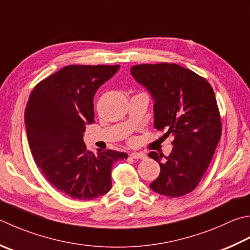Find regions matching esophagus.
Here are the masks:
<instances>
[{
  "label": "esophagus",
  "instance_id": "34e87169",
  "mask_svg": "<svg viewBox=\"0 0 250 250\" xmlns=\"http://www.w3.org/2000/svg\"><path fill=\"white\" fill-rule=\"evenodd\" d=\"M130 156L134 159H144V158H146V155L144 153H142V151H133V153L130 154Z\"/></svg>",
  "mask_w": 250,
  "mask_h": 250
}]
</instances>
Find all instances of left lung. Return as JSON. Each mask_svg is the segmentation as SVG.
Masks as SVG:
<instances>
[{
	"instance_id": "left-lung-1",
	"label": "left lung",
	"mask_w": 250,
	"mask_h": 250,
	"mask_svg": "<svg viewBox=\"0 0 250 250\" xmlns=\"http://www.w3.org/2000/svg\"><path fill=\"white\" fill-rule=\"evenodd\" d=\"M130 72L154 102V126L173 138L168 157L148 154L160 166L149 188L165 196H183L196 188L221 138L214 92L207 80L175 63H143Z\"/></svg>"
}]
</instances>
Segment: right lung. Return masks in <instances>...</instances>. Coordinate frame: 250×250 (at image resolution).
Returning <instances> with one entry per match:
<instances>
[{
	"instance_id": "obj_1",
	"label": "right lung",
	"mask_w": 250,
	"mask_h": 250,
	"mask_svg": "<svg viewBox=\"0 0 250 250\" xmlns=\"http://www.w3.org/2000/svg\"><path fill=\"white\" fill-rule=\"evenodd\" d=\"M120 66L63 67L34 87L24 110V125L34 160L57 190L91 200L108 193L111 170L128 155L101 150L94 155L83 142L85 125L94 124L93 99Z\"/></svg>"
}]
</instances>
